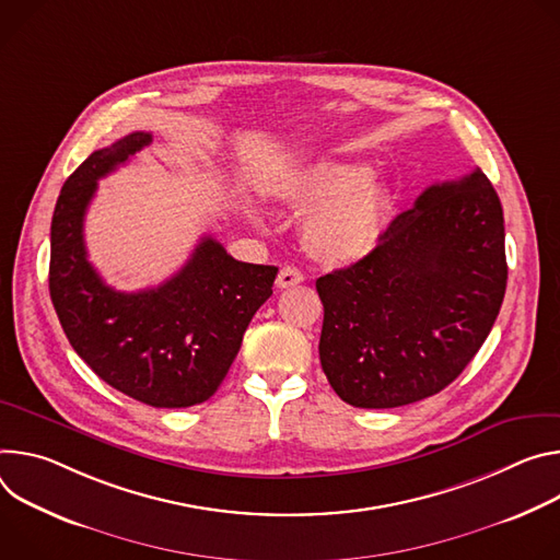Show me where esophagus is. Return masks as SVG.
<instances>
[{"mask_svg":"<svg viewBox=\"0 0 560 560\" xmlns=\"http://www.w3.org/2000/svg\"><path fill=\"white\" fill-rule=\"evenodd\" d=\"M302 280H304V276H302L300 269H295V267H284V269H280L276 284H278L280 289H289V287L300 284Z\"/></svg>","mask_w":560,"mask_h":560,"instance_id":"obj_1","label":"esophagus"}]
</instances>
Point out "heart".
<instances>
[{
	"instance_id": "1",
	"label": "heart",
	"mask_w": 560,
	"mask_h": 560,
	"mask_svg": "<svg viewBox=\"0 0 560 560\" xmlns=\"http://www.w3.org/2000/svg\"><path fill=\"white\" fill-rule=\"evenodd\" d=\"M366 177L360 164L325 160L280 177L271 196L293 211H308L302 229L306 248L327 265L345 267L374 252L385 224V191Z\"/></svg>"
}]
</instances>
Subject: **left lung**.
Here are the masks:
<instances>
[{
    "instance_id": "1",
    "label": "left lung",
    "mask_w": 560,
    "mask_h": 560,
    "mask_svg": "<svg viewBox=\"0 0 560 560\" xmlns=\"http://www.w3.org/2000/svg\"><path fill=\"white\" fill-rule=\"evenodd\" d=\"M505 287V220L487 175L427 186L366 258L316 280L329 385L362 409L443 392L489 336Z\"/></svg>"
}]
</instances>
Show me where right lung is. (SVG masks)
Returning <instances> with one entry per match:
<instances>
[{"label": "right lung", "instance_id": "obj_1", "mask_svg": "<svg viewBox=\"0 0 560 560\" xmlns=\"http://www.w3.org/2000/svg\"><path fill=\"white\" fill-rule=\"evenodd\" d=\"M151 142V133L136 131L93 151L61 186L48 289L71 347L106 385L151 407L179 409L218 392L248 323L273 293L278 267L237 262L207 235L160 287H108L86 258L84 215L97 179Z\"/></svg>", "mask_w": 560, "mask_h": 560}]
</instances>
